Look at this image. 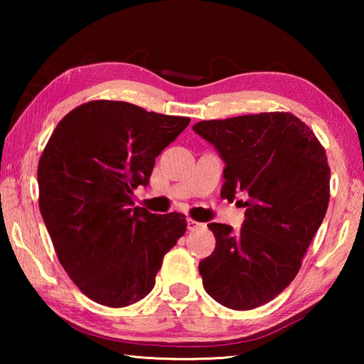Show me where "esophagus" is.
Masks as SVG:
<instances>
[{
  "mask_svg": "<svg viewBox=\"0 0 364 364\" xmlns=\"http://www.w3.org/2000/svg\"><path fill=\"white\" fill-rule=\"evenodd\" d=\"M204 225L202 223H199V221H196V220H188V231H197L199 230V228H202Z\"/></svg>",
  "mask_w": 364,
  "mask_h": 364,
  "instance_id": "1",
  "label": "esophagus"
}]
</instances>
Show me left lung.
Segmentation results:
<instances>
[{"label":"left lung","mask_w":364,"mask_h":364,"mask_svg":"<svg viewBox=\"0 0 364 364\" xmlns=\"http://www.w3.org/2000/svg\"><path fill=\"white\" fill-rule=\"evenodd\" d=\"M193 130L225 162L221 197L245 207L239 231L210 223L217 245L199 263L202 284L231 310H252L291 284L329 204L324 147L289 112L204 120Z\"/></svg>","instance_id":"obj_1"}]
</instances>
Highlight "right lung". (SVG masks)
<instances>
[{"label":"right lung","instance_id":"add662e5","mask_svg":"<svg viewBox=\"0 0 364 364\" xmlns=\"http://www.w3.org/2000/svg\"><path fill=\"white\" fill-rule=\"evenodd\" d=\"M189 122L91 101L54 128L38 162L40 212L60 264L96 304L120 308L144 299L186 231L183 213L134 207L133 191L149 184L156 157Z\"/></svg>","mask_w":364,"mask_h":364}]
</instances>
